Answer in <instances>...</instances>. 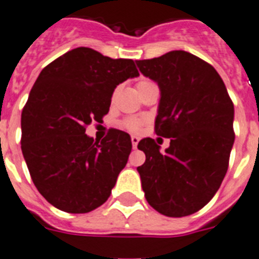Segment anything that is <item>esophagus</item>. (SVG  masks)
I'll list each match as a JSON object with an SVG mask.
<instances>
[{
    "label": "esophagus",
    "instance_id": "34e87169",
    "mask_svg": "<svg viewBox=\"0 0 259 259\" xmlns=\"http://www.w3.org/2000/svg\"><path fill=\"white\" fill-rule=\"evenodd\" d=\"M138 142H139L138 137H137V135H132V144L134 148H137V146H138Z\"/></svg>",
    "mask_w": 259,
    "mask_h": 259
}]
</instances>
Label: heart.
I'll return each instance as SVG.
<instances>
[{"label":"heart","mask_w":259,"mask_h":259,"mask_svg":"<svg viewBox=\"0 0 259 259\" xmlns=\"http://www.w3.org/2000/svg\"><path fill=\"white\" fill-rule=\"evenodd\" d=\"M148 82H150V81H146V80L139 81L138 85H137V88H141V86L146 85V83H148ZM124 126L126 127L127 130H130V132H138L142 126V121L137 120V118H130V120L124 121Z\"/></svg>","instance_id":"b5f03b06"}]
</instances>
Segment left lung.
Segmentation results:
<instances>
[{"label": "left lung", "mask_w": 259, "mask_h": 259, "mask_svg": "<svg viewBox=\"0 0 259 259\" xmlns=\"http://www.w3.org/2000/svg\"><path fill=\"white\" fill-rule=\"evenodd\" d=\"M160 89L156 134L170 138L160 152L151 138L137 167L148 204L166 217H186L208 204L220 188L234 146V104L218 72L183 50L137 60Z\"/></svg>", "instance_id": "obj_1"}]
</instances>
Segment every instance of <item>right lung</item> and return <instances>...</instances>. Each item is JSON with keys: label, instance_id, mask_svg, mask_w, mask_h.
Wrapping results in <instances>:
<instances>
[{"label": "right lung", "instance_id": "add662e5", "mask_svg": "<svg viewBox=\"0 0 259 259\" xmlns=\"http://www.w3.org/2000/svg\"><path fill=\"white\" fill-rule=\"evenodd\" d=\"M138 76L132 59L77 48L37 77L22 112V152L38 192L59 210L89 213L111 195L132 139L112 129L94 142L86 126L108 113L117 85Z\"/></svg>", "mask_w": 259, "mask_h": 259}]
</instances>
